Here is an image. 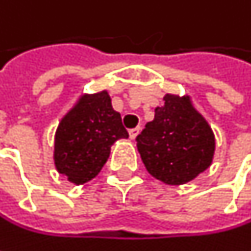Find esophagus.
Returning <instances> with one entry per match:
<instances>
[{
	"label": "esophagus",
	"instance_id": "esophagus-1",
	"mask_svg": "<svg viewBox=\"0 0 251 251\" xmlns=\"http://www.w3.org/2000/svg\"><path fill=\"white\" fill-rule=\"evenodd\" d=\"M139 132H141V127H139V126H136V127L130 129V130H129V136H130V139H135V138L139 135Z\"/></svg>",
	"mask_w": 251,
	"mask_h": 251
}]
</instances>
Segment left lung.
Returning a JSON list of instances; mask_svg holds the SVG:
<instances>
[{
	"instance_id": "8db88e82",
	"label": "left lung",
	"mask_w": 251,
	"mask_h": 251,
	"mask_svg": "<svg viewBox=\"0 0 251 251\" xmlns=\"http://www.w3.org/2000/svg\"><path fill=\"white\" fill-rule=\"evenodd\" d=\"M136 138L147 172L157 180L180 186L203 173L215 155V135L196 110L190 96L167 93Z\"/></svg>"
}]
</instances>
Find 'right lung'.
<instances>
[{
	"label": "right lung",
	"instance_id": "obj_1",
	"mask_svg": "<svg viewBox=\"0 0 251 251\" xmlns=\"http://www.w3.org/2000/svg\"><path fill=\"white\" fill-rule=\"evenodd\" d=\"M127 136L121 113L112 107L107 90L81 93L56 127L55 167L68 181L84 184L101 172L112 145Z\"/></svg>",
	"mask_w": 251,
	"mask_h": 251
}]
</instances>
